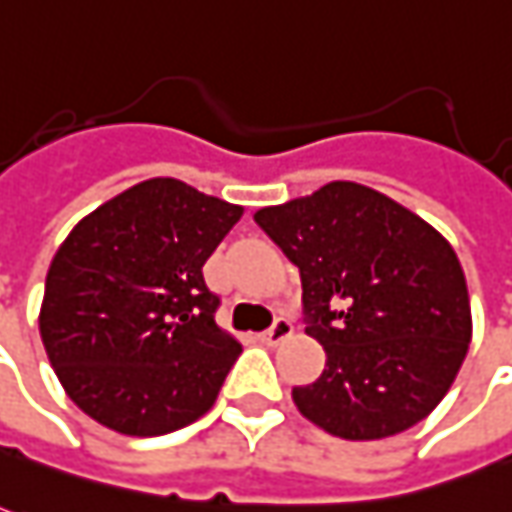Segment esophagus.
<instances>
[{"instance_id": "34e87169", "label": "esophagus", "mask_w": 512, "mask_h": 512, "mask_svg": "<svg viewBox=\"0 0 512 512\" xmlns=\"http://www.w3.org/2000/svg\"><path fill=\"white\" fill-rule=\"evenodd\" d=\"M291 333H294V325H291L288 319H283V316H280V319H274V325H271L269 330H263L257 339H260L263 344H269V347H274V344L285 342Z\"/></svg>"}]
</instances>
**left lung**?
Masks as SVG:
<instances>
[{"instance_id":"obj_1","label":"left lung","mask_w":512,"mask_h":512,"mask_svg":"<svg viewBox=\"0 0 512 512\" xmlns=\"http://www.w3.org/2000/svg\"><path fill=\"white\" fill-rule=\"evenodd\" d=\"M300 269L302 314L325 370L291 398L342 440L420 423L460 373L471 300L457 252L420 215L356 182L255 212Z\"/></svg>"}]
</instances>
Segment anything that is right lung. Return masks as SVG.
Returning a JSON list of instances; mask_svg holds the SVG:
<instances>
[{
    "instance_id": "1",
    "label": "right lung",
    "mask_w": 512,
    "mask_h": 512,
    "mask_svg": "<svg viewBox=\"0 0 512 512\" xmlns=\"http://www.w3.org/2000/svg\"><path fill=\"white\" fill-rule=\"evenodd\" d=\"M241 215L179 179H148L58 246L38 330L66 395L100 426L156 437L215 403L241 344L215 325L201 266Z\"/></svg>"
}]
</instances>
